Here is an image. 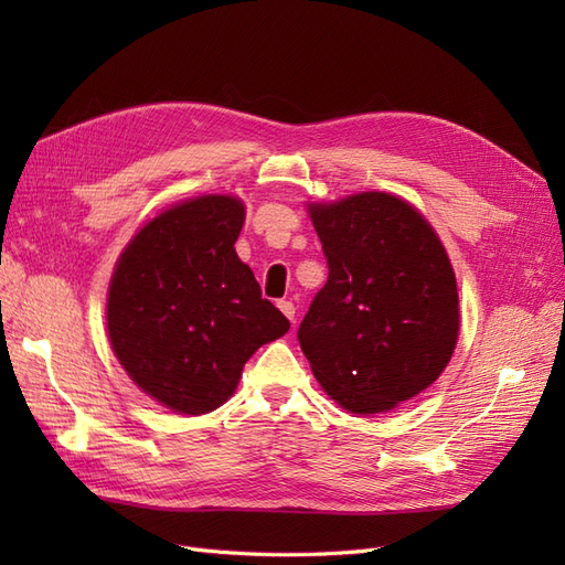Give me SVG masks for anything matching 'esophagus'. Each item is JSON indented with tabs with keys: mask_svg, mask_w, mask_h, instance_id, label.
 <instances>
[{
	"mask_svg": "<svg viewBox=\"0 0 565 565\" xmlns=\"http://www.w3.org/2000/svg\"><path fill=\"white\" fill-rule=\"evenodd\" d=\"M278 309H280V311H282L287 318H289V320L295 322V311H297V309H295V303H292V301L280 299V301H278Z\"/></svg>",
	"mask_w": 565,
	"mask_h": 565,
	"instance_id": "34e87169",
	"label": "esophagus"
}]
</instances>
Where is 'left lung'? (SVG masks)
I'll list each match as a JSON object with an SVG mask.
<instances>
[{"label": "left lung", "instance_id": "left-lung-1", "mask_svg": "<svg viewBox=\"0 0 565 565\" xmlns=\"http://www.w3.org/2000/svg\"><path fill=\"white\" fill-rule=\"evenodd\" d=\"M330 276L299 324L318 384L353 415L415 398L450 363L459 332L448 252L413 204L358 193L309 204Z\"/></svg>", "mask_w": 565, "mask_h": 565}]
</instances>
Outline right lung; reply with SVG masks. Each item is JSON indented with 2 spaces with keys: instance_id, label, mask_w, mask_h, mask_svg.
I'll list each match as a JSON object with an SVG mask.
<instances>
[{
  "instance_id": "1",
  "label": "right lung",
  "mask_w": 565,
  "mask_h": 565,
  "mask_svg": "<svg viewBox=\"0 0 565 565\" xmlns=\"http://www.w3.org/2000/svg\"><path fill=\"white\" fill-rule=\"evenodd\" d=\"M243 224L237 198L185 200L148 221L115 266L110 347L134 384L179 415L226 403L249 355L289 330L237 259Z\"/></svg>"
}]
</instances>
